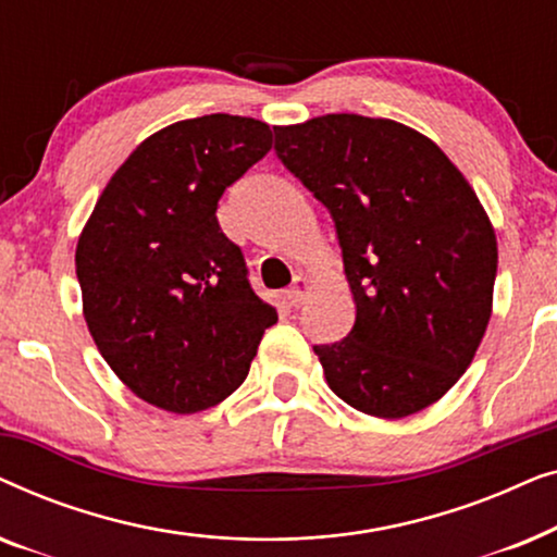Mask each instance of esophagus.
Wrapping results in <instances>:
<instances>
[{"label": "esophagus", "instance_id": "1", "mask_svg": "<svg viewBox=\"0 0 557 557\" xmlns=\"http://www.w3.org/2000/svg\"><path fill=\"white\" fill-rule=\"evenodd\" d=\"M309 288H311L309 278H307V276H301V273H299V276L294 278L292 288H288V292H286V301H288V307H301L304 299H307Z\"/></svg>", "mask_w": 557, "mask_h": 557}]
</instances>
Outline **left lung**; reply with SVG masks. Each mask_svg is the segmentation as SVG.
<instances>
[{
    "label": "left lung",
    "mask_w": 557,
    "mask_h": 557,
    "mask_svg": "<svg viewBox=\"0 0 557 557\" xmlns=\"http://www.w3.org/2000/svg\"><path fill=\"white\" fill-rule=\"evenodd\" d=\"M276 154L330 210L355 326L314 352L334 395L406 418L451 391L492 317L497 235L429 136L391 119L326 113L273 126Z\"/></svg>",
    "instance_id": "obj_1"
}]
</instances>
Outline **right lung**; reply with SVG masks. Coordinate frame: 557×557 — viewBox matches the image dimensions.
I'll return each mask as SVG.
<instances>
[{
	"instance_id": "add662e5",
	"label": "right lung",
	"mask_w": 557,
	"mask_h": 557,
	"mask_svg": "<svg viewBox=\"0 0 557 557\" xmlns=\"http://www.w3.org/2000/svg\"><path fill=\"white\" fill-rule=\"evenodd\" d=\"M269 124L177 121L136 147L98 197L75 273L98 352L136 398L197 413L246 380L276 309L256 296L218 200L271 149Z\"/></svg>"
}]
</instances>
